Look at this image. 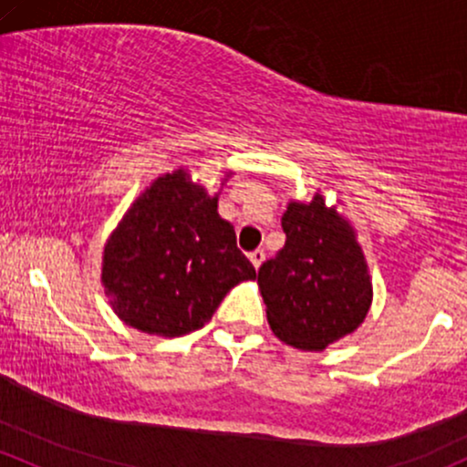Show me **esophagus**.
<instances>
[{
	"instance_id": "obj_1",
	"label": "esophagus",
	"mask_w": 467,
	"mask_h": 467,
	"mask_svg": "<svg viewBox=\"0 0 467 467\" xmlns=\"http://www.w3.org/2000/svg\"><path fill=\"white\" fill-rule=\"evenodd\" d=\"M248 257H250V261H253V265H254V268H259V265L264 264V259H265V253H264V250H253V253H250Z\"/></svg>"
}]
</instances>
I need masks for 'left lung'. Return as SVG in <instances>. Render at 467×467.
I'll return each mask as SVG.
<instances>
[{"mask_svg": "<svg viewBox=\"0 0 467 467\" xmlns=\"http://www.w3.org/2000/svg\"><path fill=\"white\" fill-rule=\"evenodd\" d=\"M281 225L285 245L261 264L257 284L265 315L281 341L299 350H326L352 335L372 306V276L355 225L327 206L290 199Z\"/></svg>", "mask_w": 467, "mask_h": 467, "instance_id": "8db88e82", "label": "left lung"}]
</instances>
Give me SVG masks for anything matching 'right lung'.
<instances>
[{"instance_id": "obj_1", "label": "right lung", "mask_w": 467, "mask_h": 467, "mask_svg": "<svg viewBox=\"0 0 467 467\" xmlns=\"http://www.w3.org/2000/svg\"><path fill=\"white\" fill-rule=\"evenodd\" d=\"M217 203L219 192L186 168L159 175L130 203L101 257L104 295L126 326L183 337L206 326L234 285L257 276Z\"/></svg>"}]
</instances>
